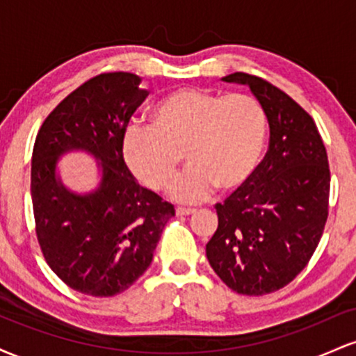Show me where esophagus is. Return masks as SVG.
Returning a JSON list of instances; mask_svg holds the SVG:
<instances>
[{
    "label": "esophagus",
    "mask_w": 356,
    "mask_h": 356,
    "mask_svg": "<svg viewBox=\"0 0 356 356\" xmlns=\"http://www.w3.org/2000/svg\"><path fill=\"white\" fill-rule=\"evenodd\" d=\"M175 212H177V216H191L194 214L195 209H191V207H177Z\"/></svg>",
    "instance_id": "34e87169"
}]
</instances>
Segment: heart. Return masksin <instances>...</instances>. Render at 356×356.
I'll list each match as a JSON object with an SVG mask.
<instances>
[{"label": "heart", "mask_w": 356, "mask_h": 356, "mask_svg": "<svg viewBox=\"0 0 356 356\" xmlns=\"http://www.w3.org/2000/svg\"><path fill=\"white\" fill-rule=\"evenodd\" d=\"M266 132V113L252 97L186 87L154 105L150 125L127 130L124 157L138 181L162 191L186 155L191 167L172 184L170 195L197 202L214 187L231 192L248 182L263 154Z\"/></svg>", "instance_id": "obj_1"}]
</instances>
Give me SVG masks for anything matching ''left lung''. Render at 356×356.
Listing matches in <instances>:
<instances>
[{
	"mask_svg": "<svg viewBox=\"0 0 356 356\" xmlns=\"http://www.w3.org/2000/svg\"><path fill=\"white\" fill-rule=\"evenodd\" d=\"M224 81L248 85L268 117L263 162L222 204L206 256L239 295L263 296L291 283L320 243L330 199L328 155L312 115L283 90L249 73Z\"/></svg>",
	"mask_w": 356,
	"mask_h": 356,
	"instance_id": "left-lung-1",
	"label": "left lung"
}]
</instances>
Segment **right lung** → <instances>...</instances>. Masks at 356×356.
Returning <instances> with one entry per match:
<instances>
[{"label": "right lung", "instance_id": "obj_1", "mask_svg": "<svg viewBox=\"0 0 356 356\" xmlns=\"http://www.w3.org/2000/svg\"><path fill=\"white\" fill-rule=\"evenodd\" d=\"M134 73L93 76L53 108L36 136L31 201L40 248L51 271L95 298L125 291L150 266L172 204L137 184L124 161L130 117L149 95ZM85 149L102 179L90 195L68 191L56 175L63 153Z\"/></svg>", "mask_w": 356, "mask_h": 356}]
</instances>
